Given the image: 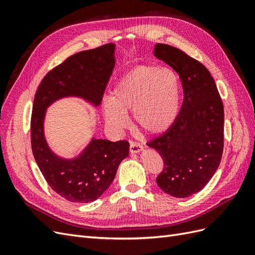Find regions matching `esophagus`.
<instances>
[{
	"instance_id": "34e87169",
	"label": "esophagus",
	"mask_w": 255,
	"mask_h": 255,
	"mask_svg": "<svg viewBox=\"0 0 255 255\" xmlns=\"http://www.w3.org/2000/svg\"><path fill=\"white\" fill-rule=\"evenodd\" d=\"M142 149H143V146L140 143L135 142V141H132V142L129 143V151H130V153H138V152L142 151Z\"/></svg>"
}]
</instances>
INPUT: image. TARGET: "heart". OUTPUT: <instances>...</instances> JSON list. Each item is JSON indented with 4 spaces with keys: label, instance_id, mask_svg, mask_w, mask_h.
Here are the masks:
<instances>
[{
    "label": "heart",
    "instance_id": "1",
    "mask_svg": "<svg viewBox=\"0 0 255 255\" xmlns=\"http://www.w3.org/2000/svg\"><path fill=\"white\" fill-rule=\"evenodd\" d=\"M181 106V82L170 68L139 66L116 84L111 98L104 99V119L113 128L127 125L132 112L135 125L156 135L171 127Z\"/></svg>",
    "mask_w": 255,
    "mask_h": 255
}]
</instances>
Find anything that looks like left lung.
Masks as SVG:
<instances>
[{
    "label": "left lung",
    "mask_w": 255,
    "mask_h": 255,
    "mask_svg": "<svg viewBox=\"0 0 255 255\" xmlns=\"http://www.w3.org/2000/svg\"><path fill=\"white\" fill-rule=\"evenodd\" d=\"M154 55L179 74L184 100L168 130L148 142L163 158L156 183L166 194L187 198L197 194L217 170L223 151L225 111L206 67L182 50L157 43Z\"/></svg>",
    "instance_id": "obj_1"
}]
</instances>
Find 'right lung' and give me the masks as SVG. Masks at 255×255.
I'll return each instance as SVG.
<instances>
[{
    "instance_id": "obj_1",
    "label": "right lung",
    "mask_w": 255,
    "mask_h": 255,
    "mask_svg": "<svg viewBox=\"0 0 255 255\" xmlns=\"http://www.w3.org/2000/svg\"><path fill=\"white\" fill-rule=\"evenodd\" d=\"M115 44L75 53L47 73L36 91L30 118V143L36 163L49 186L70 202L97 200L114 181L128 155L127 140L92 139L74 159L54 154L43 134L47 107L64 97H81L98 106L115 67Z\"/></svg>"
}]
</instances>
